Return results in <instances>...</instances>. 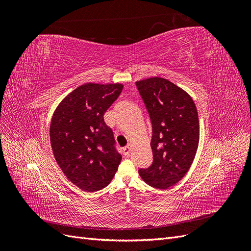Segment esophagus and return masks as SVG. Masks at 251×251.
<instances>
[{
	"instance_id": "obj_1",
	"label": "esophagus",
	"mask_w": 251,
	"mask_h": 251,
	"mask_svg": "<svg viewBox=\"0 0 251 251\" xmlns=\"http://www.w3.org/2000/svg\"><path fill=\"white\" fill-rule=\"evenodd\" d=\"M130 151H131V147L130 146H126V148H124V154H125L126 157L130 155Z\"/></svg>"
}]
</instances>
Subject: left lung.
<instances>
[{
	"label": "left lung",
	"mask_w": 251,
	"mask_h": 251,
	"mask_svg": "<svg viewBox=\"0 0 251 251\" xmlns=\"http://www.w3.org/2000/svg\"><path fill=\"white\" fill-rule=\"evenodd\" d=\"M153 126L154 160L139 170L142 180L158 189L171 187L185 176L199 146L198 111L192 96L162 77L136 81Z\"/></svg>",
	"instance_id": "obj_1"
}]
</instances>
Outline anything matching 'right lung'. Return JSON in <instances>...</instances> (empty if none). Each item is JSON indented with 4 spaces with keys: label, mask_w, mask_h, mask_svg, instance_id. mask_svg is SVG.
I'll return each mask as SVG.
<instances>
[{
    "label": "right lung",
    "mask_w": 251,
    "mask_h": 251,
    "mask_svg": "<svg viewBox=\"0 0 251 251\" xmlns=\"http://www.w3.org/2000/svg\"><path fill=\"white\" fill-rule=\"evenodd\" d=\"M123 83L88 82L58 103L50 125V142L58 166L71 183L96 192L112 181L121 161L103 114L123 91Z\"/></svg>",
    "instance_id": "right-lung-1"
}]
</instances>
